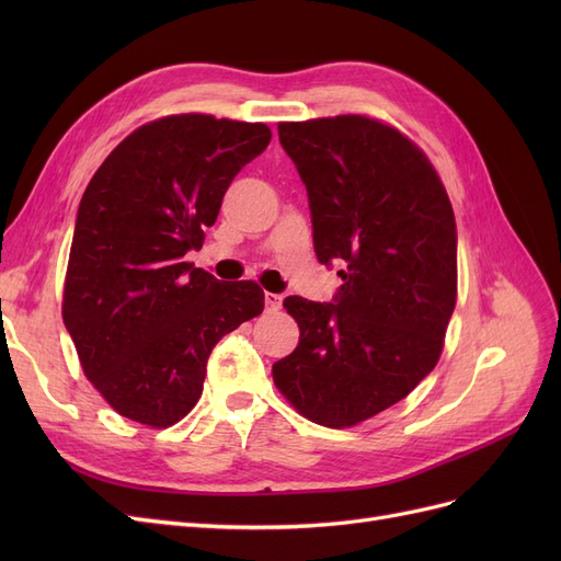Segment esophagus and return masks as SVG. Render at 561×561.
Segmentation results:
<instances>
[{"label":"esophagus","mask_w":561,"mask_h":561,"mask_svg":"<svg viewBox=\"0 0 561 561\" xmlns=\"http://www.w3.org/2000/svg\"><path fill=\"white\" fill-rule=\"evenodd\" d=\"M264 304H266V311H278L283 307V295L266 293L264 295Z\"/></svg>","instance_id":"obj_1"}]
</instances>
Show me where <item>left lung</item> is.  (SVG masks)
Returning a JSON list of instances; mask_svg holds the SVG:
<instances>
[{
	"instance_id": "obj_1",
	"label": "left lung",
	"mask_w": 561,
	"mask_h": 561,
	"mask_svg": "<svg viewBox=\"0 0 561 561\" xmlns=\"http://www.w3.org/2000/svg\"><path fill=\"white\" fill-rule=\"evenodd\" d=\"M307 184L320 264L339 262L332 301L287 297L299 344L274 381L320 426L348 428L400 402L439 360L456 307V222L428 157L360 114L278 124Z\"/></svg>"
}]
</instances>
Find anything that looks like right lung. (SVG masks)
<instances>
[{
    "label": "right lung",
    "instance_id": "1",
    "mask_svg": "<svg viewBox=\"0 0 561 561\" xmlns=\"http://www.w3.org/2000/svg\"><path fill=\"white\" fill-rule=\"evenodd\" d=\"M268 140L266 124L163 116L118 142L83 192L62 320L83 375L122 416L168 428L190 414L215 344L264 311L257 283L217 280L184 254Z\"/></svg>",
    "mask_w": 561,
    "mask_h": 561
}]
</instances>
